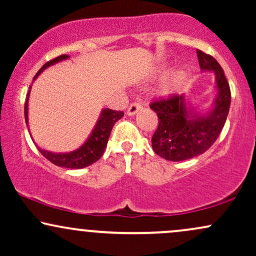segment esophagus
<instances>
[{
	"label": "esophagus",
	"mask_w": 256,
	"mask_h": 256,
	"mask_svg": "<svg viewBox=\"0 0 256 256\" xmlns=\"http://www.w3.org/2000/svg\"><path fill=\"white\" fill-rule=\"evenodd\" d=\"M140 108H142L140 107V104H136V102L130 104V107H128V116H134V114L138 113V110H140Z\"/></svg>",
	"instance_id": "obj_1"
}]
</instances>
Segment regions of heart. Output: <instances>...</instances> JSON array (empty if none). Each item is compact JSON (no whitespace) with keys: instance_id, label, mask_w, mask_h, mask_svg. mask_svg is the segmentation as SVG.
Returning <instances> with one entry per match:
<instances>
[{"instance_id":"b5f03b06","label":"heart","mask_w":256,"mask_h":256,"mask_svg":"<svg viewBox=\"0 0 256 256\" xmlns=\"http://www.w3.org/2000/svg\"><path fill=\"white\" fill-rule=\"evenodd\" d=\"M167 70H168V67H164V71H167ZM185 78H186V71L184 68H177L174 71H172L167 76L165 80L162 82V84H161V91H162V94L171 95V94L176 92L180 88V85L183 84Z\"/></svg>"}]
</instances>
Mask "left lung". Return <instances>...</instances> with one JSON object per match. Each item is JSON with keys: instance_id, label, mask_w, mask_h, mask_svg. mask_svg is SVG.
Here are the masks:
<instances>
[{"instance_id": "1", "label": "left lung", "mask_w": 256, "mask_h": 256, "mask_svg": "<svg viewBox=\"0 0 256 256\" xmlns=\"http://www.w3.org/2000/svg\"><path fill=\"white\" fill-rule=\"evenodd\" d=\"M198 58L201 71L213 72L216 77V96L207 110L194 108L184 94L150 104L158 118L152 149L168 161L188 160L208 150L224 128L230 110V86L218 61L201 50H198Z\"/></svg>"}]
</instances>
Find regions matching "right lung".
I'll return each instance as SVG.
<instances>
[{
    "label": "right lung",
    "instance_id": "add662e5",
    "mask_svg": "<svg viewBox=\"0 0 256 256\" xmlns=\"http://www.w3.org/2000/svg\"><path fill=\"white\" fill-rule=\"evenodd\" d=\"M70 58L68 55H61L54 60L46 62L40 71L37 72V74L34 76V80H36L38 76L42 73L44 70H46L48 67L52 66V64L61 62V61L67 60ZM30 90H28V96H26V102H25V122L28 128V98H30ZM124 116L122 112H116L112 110L110 108H104L100 113L98 122L94 126L92 131L90 132L89 137L85 140V142L82 144L79 148L74 149L72 152H54L46 150V149L40 148L37 146L38 150L40 152V154L44 158H48L50 162L54 164L56 166L66 167V168H84V167L92 165L94 162L98 160L100 158L104 155V152L107 146L108 138H110V131L113 128L114 124L118 122L119 119H122ZM30 131V128H28ZM32 138V137H31Z\"/></svg>",
    "mask_w": 256,
    "mask_h": 256
}]
</instances>
